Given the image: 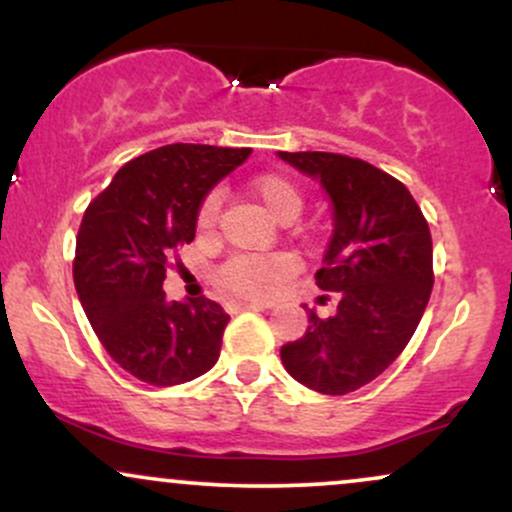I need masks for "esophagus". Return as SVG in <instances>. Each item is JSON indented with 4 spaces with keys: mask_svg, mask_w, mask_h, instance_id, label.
<instances>
[{
    "mask_svg": "<svg viewBox=\"0 0 512 512\" xmlns=\"http://www.w3.org/2000/svg\"><path fill=\"white\" fill-rule=\"evenodd\" d=\"M226 308H228V313H243V310H264V308H269V305H264V303H228Z\"/></svg>",
    "mask_w": 512,
    "mask_h": 512,
    "instance_id": "1",
    "label": "esophagus"
}]
</instances>
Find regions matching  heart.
Listing matches in <instances>:
<instances>
[{"mask_svg": "<svg viewBox=\"0 0 512 512\" xmlns=\"http://www.w3.org/2000/svg\"><path fill=\"white\" fill-rule=\"evenodd\" d=\"M250 192L257 202L262 204L274 219L293 221L301 214L303 195L291 180L281 175H257L250 180ZM221 199L216 192L204 197L202 207L197 211V228L209 233L214 228L216 216H219ZM291 272V262L281 255H238L228 260L216 274L221 291L228 296L240 298V301H262L286 279Z\"/></svg>", "mask_w": 512, "mask_h": 512, "instance_id": "1", "label": "heart"}]
</instances>
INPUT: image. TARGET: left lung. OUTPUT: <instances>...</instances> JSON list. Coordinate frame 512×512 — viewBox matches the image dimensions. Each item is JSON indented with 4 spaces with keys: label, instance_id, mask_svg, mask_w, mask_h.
<instances>
[{
    "label": "left lung",
    "instance_id": "8db88e82",
    "mask_svg": "<svg viewBox=\"0 0 512 512\" xmlns=\"http://www.w3.org/2000/svg\"><path fill=\"white\" fill-rule=\"evenodd\" d=\"M320 182L332 207V236L315 279L339 293L337 313L281 346L289 375L322 395L368 385L402 354L433 289V243L419 204L402 182L361 158L327 151H276Z\"/></svg>",
    "mask_w": 512,
    "mask_h": 512
}]
</instances>
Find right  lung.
I'll return each instance as SVG.
<instances>
[{"label": "right lung", "instance_id": "1", "mask_svg": "<svg viewBox=\"0 0 512 512\" xmlns=\"http://www.w3.org/2000/svg\"><path fill=\"white\" fill-rule=\"evenodd\" d=\"M252 149L168 144L134 158L88 204L76 236L74 286L110 358L156 387L214 368L228 315L209 298L168 301L170 255L195 240L211 187Z\"/></svg>", "mask_w": 512, "mask_h": 512}]
</instances>
